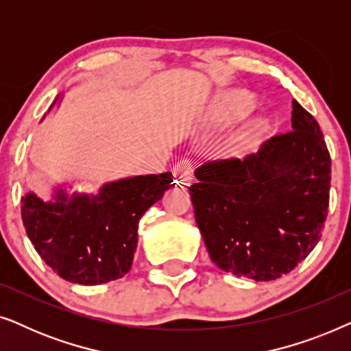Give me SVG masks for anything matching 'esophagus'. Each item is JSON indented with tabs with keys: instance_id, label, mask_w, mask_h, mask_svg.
Here are the masks:
<instances>
[{
	"instance_id": "obj_1",
	"label": "esophagus",
	"mask_w": 351,
	"mask_h": 351,
	"mask_svg": "<svg viewBox=\"0 0 351 351\" xmlns=\"http://www.w3.org/2000/svg\"><path fill=\"white\" fill-rule=\"evenodd\" d=\"M174 179L177 184L180 185H189L191 182V174L190 169L185 165H179V167L174 171Z\"/></svg>"
}]
</instances>
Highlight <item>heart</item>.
Returning <instances> with one entry per match:
<instances>
[{"mask_svg": "<svg viewBox=\"0 0 351 351\" xmlns=\"http://www.w3.org/2000/svg\"><path fill=\"white\" fill-rule=\"evenodd\" d=\"M256 107V100L247 93H230L222 95L214 105L213 112L208 117V126L213 129H223L233 124L238 119L246 117L252 108ZM263 132V123L254 121L247 124L246 128L237 132L232 141L225 147L227 155H241L247 152Z\"/></svg>", "mask_w": 351, "mask_h": 351, "instance_id": "b5f03b06", "label": "heart"}]
</instances>
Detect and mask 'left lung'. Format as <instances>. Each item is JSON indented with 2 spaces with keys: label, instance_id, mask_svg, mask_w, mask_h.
Wrapping results in <instances>:
<instances>
[{
  "label": "left lung",
  "instance_id": "8db88e82",
  "mask_svg": "<svg viewBox=\"0 0 351 351\" xmlns=\"http://www.w3.org/2000/svg\"><path fill=\"white\" fill-rule=\"evenodd\" d=\"M190 186L196 225L220 270L271 281L294 270L321 238L330 156L319 124L292 100V131L256 155L199 166Z\"/></svg>",
  "mask_w": 351,
  "mask_h": 351
}]
</instances>
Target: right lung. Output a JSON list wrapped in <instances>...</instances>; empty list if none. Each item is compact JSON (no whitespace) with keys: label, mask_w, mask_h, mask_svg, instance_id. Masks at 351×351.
I'll list each match as a JSON object with an SVG mask.
<instances>
[{"label":"right lung","mask_w":351,"mask_h":351,"mask_svg":"<svg viewBox=\"0 0 351 351\" xmlns=\"http://www.w3.org/2000/svg\"><path fill=\"white\" fill-rule=\"evenodd\" d=\"M57 95L54 104L60 102ZM172 174H148L107 182L97 193H69L64 185L45 201L22 196V220L33 247L65 281L104 285L131 270L138 220L172 186Z\"/></svg>","instance_id":"add662e5"}]
</instances>
